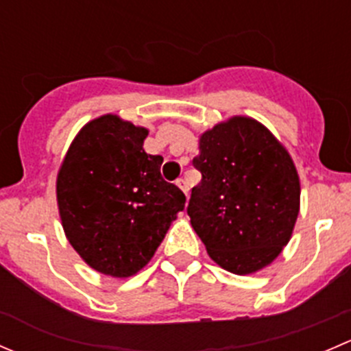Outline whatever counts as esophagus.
<instances>
[{
	"label": "esophagus",
	"mask_w": 351,
	"mask_h": 351,
	"mask_svg": "<svg viewBox=\"0 0 351 351\" xmlns=\"http://www.w3.org/2000/svg\"><path fill=\"white\" fill-rule=\"evenodd\" d=\"M176 185L180 186V189L183 190V193H185L186 197H189V192H190V186H189V182H186L185 178H178L176 180Z\"/></svg>",
	"instance_id": "obj_1"
}]
</instances>
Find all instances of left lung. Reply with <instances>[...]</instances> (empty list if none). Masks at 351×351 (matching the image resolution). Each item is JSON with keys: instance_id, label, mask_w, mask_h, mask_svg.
<instances>
[{"instance_id": "obj_1", "label": "left lung", "mask_w": 351, "mask_h": 351, "mask_svg": "<svg viewBox=\"0 0 351 351\" xmlns=\"http://www.w3.org/2000/svg\"><path fill=\"white\" fill-rule=\"evenodd\" d=\"M193 166L202 180L186 210L208 256L234 275L277 260L300 208L299 173L284 144L258 120L234 115L200 134Z\"/></svg>"}]
</instances>
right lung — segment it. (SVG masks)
Wrapping results in <instances>:
<instances>
[{
	"label": "right lung",
	"mask_w": 351,
	"mask_h": 351,
	"mask_svg": "<svg viewBox=\"0 0 351 351\" xmlns=\"http://www.w3.org/2000/svg\"><path fill=\"white\" fill-rule=\"evenodd\" d=\"M149 130L105 113L81 127L56 180L67 241L100 274L143 270L165 239L185 193L161 176V156L144 151Z\"/></svg>",
	"instance_id": "right-lung-1"
}]
</instances>
